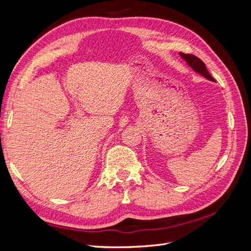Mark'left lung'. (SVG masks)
Returning <instances> with one entry per match:
<instances>
[{
    "instance_id": "8db88e82",
    "label": "left lung",
    "mask_w": 251,
    "mask_h": 251,
    "mask_svg": "<svg viewBox=\"0 0 251 251\" xmlns=\"http://www.w3.org/2000/svg\"><path fill=\"white\" fill-rule=\"evenodd\" d=\"M180 55L188 64L189 67L193 68L194 71L200 73L205 78H207L211 81H215V78L209 74L206 66H205V64L199 57H197L196 55H193V54H185V53H182V52H180Z\"/></svg>"
}]
</instances>
